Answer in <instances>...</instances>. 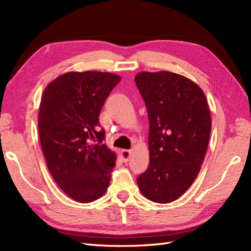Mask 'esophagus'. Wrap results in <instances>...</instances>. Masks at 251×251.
Here are the masks:
<instances>
[{
  "label": "esophagus",
  "mask_w": 251,
  "mask_h": 251,
  "mask_svg": "<svg viewBox=\"0 0 251 251\" xmlns=\"http://www.w3.org/2000/svg\"><path fill=\"white\" fill-rule=\"evenodd\" d=\"M131 150H126V149H124V150H121V156H123L125 161H127L128 158L131 156Z\"/></svg>",
  "instance_id": "obj_1"
}]
</instances>
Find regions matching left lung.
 Instances as JSON below:
<instances>
[{"label": "left lung", "mask_w": 251, "mask_h": 251, "mask_svg": "<svg viewBox=\"0 0 251 251\" xmlns=\"http://www.w3.org/2000/svg\"><path fill=\"white\" fill-rule=\"evenodd\" d=\"M135 83L150 123V164L137 185L148 200L168 204L192 185L206 155L211 117L204 92L178 74L142 72Z\"/></svg>", "instance_id": "left-lung-1"}]
</instances>
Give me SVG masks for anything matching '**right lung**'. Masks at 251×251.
Segmentation results:
<instances>
[{"label": "right lung", "mask_w": 251, "mask_h": 251, "mask_svg": "<svg viewBox=\"0 0 251 251\" xmlns=\"http://www.w3.org/2000/svg\"><path fill=\"white\" fill-rule=\"evenodd\" d=\"M121 78L102 72H70L46 86L39 110V137L47 168L78 202L107 190L116 155L104 144L99 114Z\"/></svg>", "instance_id": "right-lung-1"}]
</instances>
